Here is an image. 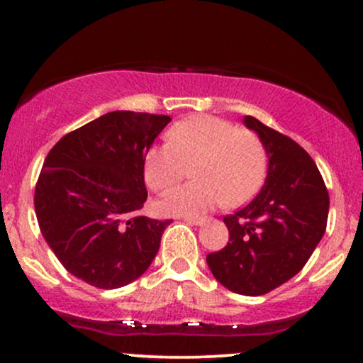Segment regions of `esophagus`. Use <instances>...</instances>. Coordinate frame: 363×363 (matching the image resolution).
Returning <instances> with one entry per match:
<instances>
[{"mask_svg":"<svg viewBox=\"0 0 363 363\" xmlns=\"http://www.w3.org/2000/svg\"><path fill=\"white\" fill-rule=\"evenodd\" d=\"M182 220H184V222L189 223V225H203V223H205V218H201V216H199V218H198V216H184Z\"/></svg>","mask_w":363,"mask_h":363,"instance_id":"obj_1","label":"esophagus"}]
</instances>
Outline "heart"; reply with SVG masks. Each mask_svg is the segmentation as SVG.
Returning a JSON list of instances; mask_svg holds the SVG:
<instances>
[{
	"label": "heart",
	"mask_w": 363,
	"mask_h": 363,
	"mask_svg": "<svg viewBox=\"0 0 363 363\" xmlns=\"http://www.w3.org/2000/svg\"><path fill=\"white\" fill-rule=\"evenodd\" d=\"M193 164L196 181L165 191L155 203L158 213L196 216L222 199L227 206L244 205L264 182L268 158L256 133L215 116H189L169 129L167 143L148 150L145 181L165 189Z\"/></svg>",
	"instance_id": "obj_1"
}]
</instances>
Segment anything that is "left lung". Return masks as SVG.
I'll return each instance as SVG.
<instances>
[{"label":"left lung","mask_w":363,"mask_h":363,"mask_svg":"<svg viewBox=\"0 0 363 363\" xmlns=\"http://www.w3.org/2000/svg\"><path fill=\"white\" fill-rule=\"evenodd\" d=\"M244 124L268 153V176L249 205L223 216L230 237L206 262L225 289L257 297L289 281L309 261L326 232L329 194L301 145L252 116Z\"/></svg>","instance_id":"8db88e82"}]
</instances>
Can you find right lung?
I'll use <instances>...</instances> for the list:
<instances>
[{
    "label": "right lung",
    "mask_w": 363,
    "mask_h": 363,
    "mask_svg": "<svg viewBox=\"0 0 363 363\" xmlns=\"http://www.w3.org/2000/svg\"><path fill=\"white\" fill-rule=\"evenodd\" d=\"M169 116L114 111L57 141L35 184L45 242L73 277L111 290L152 264L172 220L138 211L147 201L145 155Z\"/></svg>",
    "instance_id": "obj_1"
}]
</instances>
